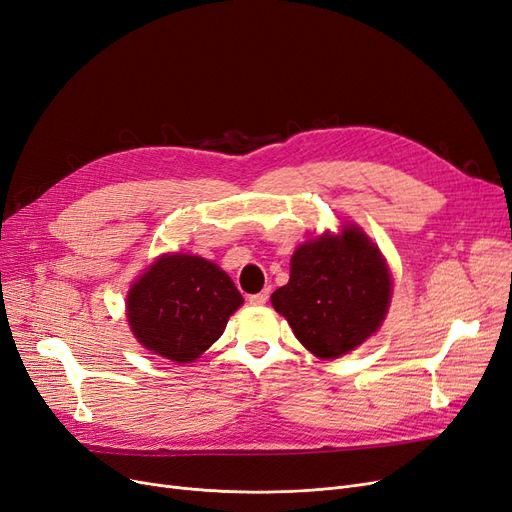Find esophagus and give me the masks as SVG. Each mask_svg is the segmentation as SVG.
I'll use <instances>...</instances> for the list:
<instances>
[{"mask_svg":"<svg viewBox=\"0 0 512 512\" xmlns=\"http://www.w3.org/2000/svg\"><path fill=\"white\" fill-rule=\"evenodd\" d=\"M269 294H271V290L269 288H264L262 292H258V294H252L248 301H250V305H264L269 301Z\"/></svg>","mask_w":512,"mask_h":512,"instance_id":"1","label":"esophagus"}]
</instances>
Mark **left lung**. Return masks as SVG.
Returning a JSON list of instances; mask_svg holds the SVG:
<instances>
[{
    "instance_id": "obj_1",
    "label": "left lung",
    "mask_w": 512,
    "mask_h": 512,
    "mask_svg": "<svg viewBox=\"0 0 512 512\" xmlns=\"http://www.w3.org/2000/svg\"><path fill=\"white\" fill-rule=\"evenodd\" d=\"M392 275L360 226L315 237L296 248L290 281L271 303L313 356L334 360L362 345L385 320Z\"/></svg>"
}]
</instances>
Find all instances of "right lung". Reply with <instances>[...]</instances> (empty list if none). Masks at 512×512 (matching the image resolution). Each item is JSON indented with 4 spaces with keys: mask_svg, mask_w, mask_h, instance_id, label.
Instances as JSON below:
<instances>
[{
    "mask_svg": "<svg viewBox=\"0 0 512 512\" xmlns=\"http://www.w3.org/2000/svg\"><path fill=\"white\" fill-rule=\"evenodd\" d=\"M243 296L218 264L192 254H163L127 294L135 339L156 356L186 364L214 345Z\"/></svg>",
    "mask_w": 512,
    "mask_h": 512,
    "instance_id": "right-lung-1",
    "label": "right lung"
}]
</instances>
